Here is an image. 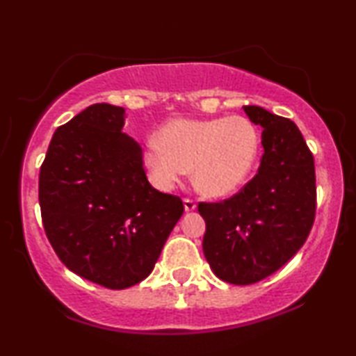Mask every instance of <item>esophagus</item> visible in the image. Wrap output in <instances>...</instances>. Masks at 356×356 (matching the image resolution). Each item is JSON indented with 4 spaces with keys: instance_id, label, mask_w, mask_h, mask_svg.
Here are the masks:
<instances>
[{
    "instance_id": "34e87169",
    "label": "esophagus",
    "mask_w": 356,
    "mask_h": 356,
    "mask_svg": "<svg viewBox=\"0 0 356 356\" xmlns=\"http://www.w3.org/2000/svg\"><path fill=\"white\" fill-rule=\"evenodd\" d=\"M183 204H184V211L186 212H193L194 209H196V201H193V199H184L183 201Z\"/></svg>"
}]
</instances>
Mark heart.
Returning a JSON list of instances; mask_svg holds the SVG:
<instances>
[{
    "label": "heart",
    "instance_id": "1",
    "mask_svg": "<svg viewBox=\"0 0 356 356\" xmlns=\"http://www.w3.org/2000/svg\"><path fill=\"white\" fill-rule=\"evenodd\" d=\"M259 149V133L245 116L179 118L163 126L159 143L147 145L144 162L160 189L175 188L193 167L199 191L223 197L250 178Z\"/></svg>",
    "mask_w": 356,
    "mask_h": 356
}]
</instances>
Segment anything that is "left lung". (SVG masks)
<instances>
[{
  "label": "left lung",
  "mask_w": 356,
  "mask_h": 356,
  "mask_svg": "<svg viewBox=\"0 0 356 356\" xmlns=\"http://www.w3.org/2000/svg\"><path fill=\"white\" fill-rule=\"evenodd\" d=\"M262 131L264 154L256 177L235 196L201 202L202 250L213 274L233 285L256 284L293 257L316 213L314 159L291 120L262 106H243Z\"/></svg>",
  "instance_id": "left-lung-1"
}]
</instances>
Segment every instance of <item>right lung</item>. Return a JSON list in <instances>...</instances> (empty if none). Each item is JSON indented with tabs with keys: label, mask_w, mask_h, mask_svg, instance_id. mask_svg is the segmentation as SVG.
<instances>
[{
	"label": "right lung",
	"mask_w": 356,
	"mask_h": 356,
	"mask_svg": "<svg viewBox=\"0 0 356 356\" xmlns=\"http://www.w3.org/2000/svg\"><path fill=\"white\" fill-rule=\"evenodd\" d=\"M123 106L95 104L60 126L38 177L43 228L67 269L123 290L152 272L183 216L147 181L143 149L121 133Z\"/></svg>",
	"instance_id": "obj_1"
}]
</instances>
